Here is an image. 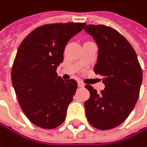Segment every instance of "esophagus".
Listing matches in <instances>:
<instances>
[{"label":"esophagus","mask_w":147,"mask_h":147,"mask_svg":"<svg viewBox=\"0 0 147 147\" xmlns=\"http://www.w3.org/2000/svg\"><path fill=\"white\" fill-rule=\"evenodd\" d=\"M78 87H84V83L81 81H78Z\"/></svg>","instance_id":"obj_1"}]
</instances>
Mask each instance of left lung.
Masks as SVG:
<instances>
[{
    "label": "left lung",
    "mask_w": 147,
    "mask_h": 147,
    "mask_svg": "<svg viewBox=\"0 0 147 147\" xmlns=\"http://www.w3.org/2000/svg\"><path fill=\"white\" fill-rule=\"evenodd\" d=\"M84 29L98 47L94 72L102 76L105 86L100 93L91 85L85 86L90 92L84 102L86 116L93 127L110 129L126 119L138 100L141 67L133 47L115 29L92 24Z\"/></svg>",
    "instance_id": "8db88e82"
}]
</instances>
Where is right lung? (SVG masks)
<instances>
[{"instance_id": "obj_1", "label": "right lung", "mask_w": 147, "mask_h": 147, "mask_svg": "<svg viewBox=\"0 0 147 147\" xmlns=\"http://www.w3.org/2000/svg\"><path fill=\"white\" fill-rule=\"evenodd\" d=\"M86 23L46 24L35 28L21 43L11 69V82L21 109L35 125L54 129L65 119L77 82L56 73L68 41Z\"/></svg>"}]
</instances>
